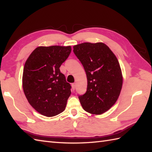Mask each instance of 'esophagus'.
Segmentation results:
<instances>
[{"label":"esophagus","mask_w":152,"mask_h":152,"mask_svg":"<svg viewBox=\"0 0 152 152\" xmlns=\"http://www.w3.org/2000/svg\"><path fill=\"white\" fill-rule=\"evenodd\" d=\"M75 87H76L75 83H72V90L75 89Z\"/></svg>","instance_id":"obj_1"}]
</instances>
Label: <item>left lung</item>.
<instances>
[{
    "instance_id": "1",
    "label": "left lung",
    "mask_w": 152,
    "mask_h": 152,
    "mask_svg": "<svg viewBox=\"0 0 152 152\" xmlns=\"http://www.w3.org/2000/svg\"><path fill=\"white\" fill-rule=\"evenodd\" d=\"M73 51L84 68L88 88L78 96L85 111L102 114L114 105L123 85L119 61L109 47L102 42H85L73 46Z\"/></svg>"
}]
</instances>
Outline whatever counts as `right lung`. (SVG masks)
I'll use <instances>...</instances> for the list:
<instances>
[{
	"mask_svg": "<svg viewBox=\"0 0 152 152\" xmlns=\"http://www.w3.org/2000/svg\"><path fill=\"white\" fill-rule=\"evenodd\" d=\"M71 52V46H39L28 57L22 85L28 102L46 117L63 112L71 94V86L59 67Z\"/></svg>",
	"mask_w": 152,
	"mask_h": 152,
	"instance_id": "add662e5",
	"label": "right lung"
}]
</instances>
